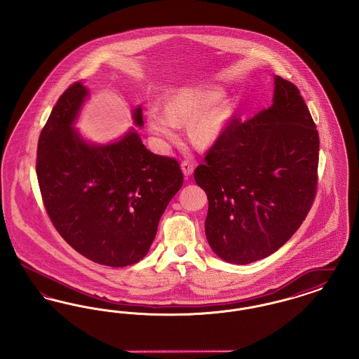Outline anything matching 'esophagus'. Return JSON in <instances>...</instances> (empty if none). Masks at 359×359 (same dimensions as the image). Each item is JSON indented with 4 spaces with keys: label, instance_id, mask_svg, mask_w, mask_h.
<instances>
[{
    "label": "esophagus",
    "instance_id": "esophagus-1",
    "mask_svg": "<svg viewBox=\"0 0 359 359\" xmlns=\"http://www.w3.org/2000/svg\"><path fill=\"white\" fill-rule=\"evenodd\" d=\"M182 171L184 173V176H187V177L191 176L192 172H194V164L191 161H188V160L182 161Z\"/></svg>",
    "mask_w": 359,
    "mask_h": 359
}]
</instances>
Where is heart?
I'll return each instance as SVG.
<instances>
[{
    "label": "heart",
    "instance_id": "b5f03b06",
    "mask_svg": "<svg viewBox=\"0 0 359 359\" xmlns=\"http://www.w3.org/2000/svg\"><path fill=\"white\" fill-rule=\"evenodd\" d=\"M222 93L218 90L183 88L175 93L167 103V109L151 106L148 122L156 135L173 138L179 125L195 119L189 133L198 144H211L221 136L231 118V107L219 103Z\"/></svg>",
    "mask_w": 359,
    "mask_h": 359
}]
</instances>
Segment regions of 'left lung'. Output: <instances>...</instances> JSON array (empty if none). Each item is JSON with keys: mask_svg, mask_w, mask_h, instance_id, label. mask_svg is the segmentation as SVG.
I'll list each match as a JSON object with an SVG mask.
<instances>
[{"mask_svg": "<svg viewBox=\"0 0 359 359\" xmlns=\"http://www.w3.org/2000/svg\"><path fill=\"white\" fill-rule=\"evenodd\" d=\"M196 167L208 199L205 237L223 261L246 265L273 255L315 201L319 135L296 86L274 76L273 103L233 118Z\"/></svg>", "mask_w": 359, "mask_h": 359, "instance_id": "1", "label": "left lung"}]
</instances>
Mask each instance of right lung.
I'll return each instance as SVG.
<instances>
[{
    "label": "right lung",
    "instance_id": "right-lung-1",
    "mask_svg": "<svg viewBox=\"0 0 359 359\" xmlns=\"http://www.w3.org/2000/svg\"><path fill=\"white\" fill-rule=\"evenodd\" d=\"M88 95L75 82L60 95L37 144L36 173L57 233L86 258L106 266L147 256L158 221L183 186L176 158L148 151L132 128L116 142H87L74 123ZM142 126V109L133 111Z\"/></svg>",
    "mask_w": 359,
    "mask_h": 359
}]
</instances>
